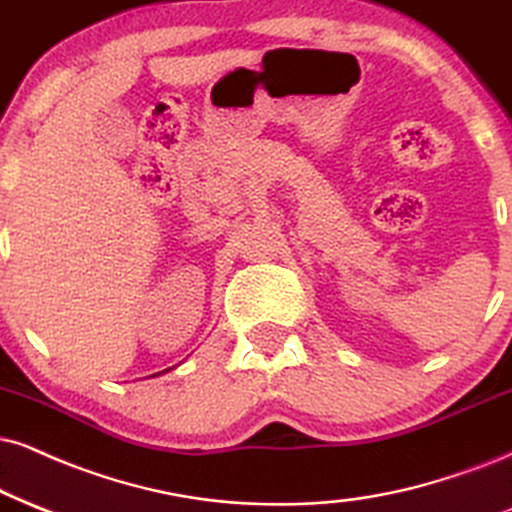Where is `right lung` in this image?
<instances>
[{"instance_id": "1", "label": "right lung", "mask_w": 512, "mask_h": 512, "mask_svg": "<svg viewBox=\"0 0 512 512\" xmlns=\"http://www.w3.org/2000/svg\"><path fill=\"white\" fill-rule=\"evenodd\" d=\"M168 370H170V368H168ZM156 375H161V372H156Z\"/></svg>"}]
</instances>
